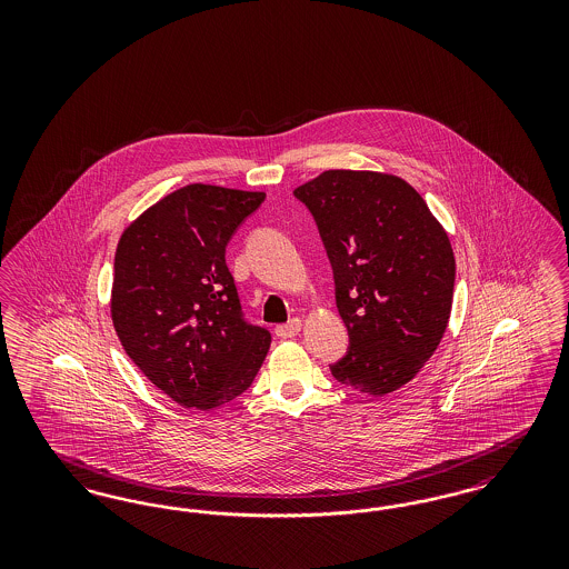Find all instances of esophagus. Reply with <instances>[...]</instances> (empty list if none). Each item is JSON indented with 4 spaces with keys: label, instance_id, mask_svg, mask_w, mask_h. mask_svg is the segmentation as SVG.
<instances>
[{
    "label": "esophagus",
    "instance_id": "1",
    "mask_svg": "<svg viewBox=\"0 0 569 569\" xmlns=\"http://www.w3.org/2000/svg\"><path fill=\"white\" fill-rule=\"evenodd\" d=\"M300 328H302V322L295 318V320H290L288 325H279L274 328V332H277V337H281V339H292V337H297L298 332H300Z\"/></svg>",
    "mask_w": 569,
    "mask_h": 569
}]
</instances>
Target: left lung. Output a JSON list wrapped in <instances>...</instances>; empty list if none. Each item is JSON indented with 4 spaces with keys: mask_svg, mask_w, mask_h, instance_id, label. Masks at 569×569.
<instances>
[{
    "mask_svg": "<svg viewBox=\"0 0 569 569\" xmlns=\"http://www.w3.org/2000/svg\"><path fill=\"white\" fill-rule=\"evenodd\" d=\"M295 196L318 223L350 335L332 378L371 397L399 390L450 320L457 264L446 230L395 174L326 170Z\"/></svg>",
    "mask_w": 569,
    "mask_h": 569,
    "instance_id": "8db88e82",
    "label": "left lung"
}]
</instances>
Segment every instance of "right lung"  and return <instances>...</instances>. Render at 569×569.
Returning <instances> with one entry per match:
<instances>
[{
    "label": "right lung",
    "mask_w": 569,
    "mask_h": 569,
    "mask_svg": "<svg viewBox=\"0 0 569 569\" xmlns=\"http://www.w3.org/2000/svg\"><path fill=\"white\" fill-rule=\"evenodd\" d=\"M267 193L191 183L121 234L110 316L136 367L179 406L209 411L251 386L271 332L243 318L226 244Z\"/></svg>",
    "instance_id": "1"
}]
</instances>
